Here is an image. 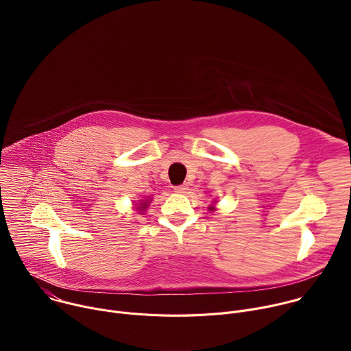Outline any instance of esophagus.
Wrapping results in <instances>:
<instances>
[{
    "mask_svg": "<svg viewBox=\"0 0 351 351\" xmlns=\"http://www.w3.org/2000/svg\"><path fill=\"white\" fill-rule=\"evenodd\" d=\"M176 193H186L187 191V186L186 184H180V186H175V189H173Z\"/></svg>",
    "mask_w": 351,
    "mask_h": 351,
    "instance_id": "obj_1",
    "label": "esophagus"
}]
</instances>
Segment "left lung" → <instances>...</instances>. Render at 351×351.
<instances>
[{"instance_id":"obj_1","label":"left lung","mask_w":351,"mask_h":351,"mask_svg":"<svg viewBox=\"0 0 351 351\" xmlns=\"http://www.w3.org/2000/svg\"><path fill=\"white\" fill-rule=\"evenodd\" d=\"M210 210H211V211H213V210H215V208H214V207H213V206H211V207H210Z\"/></svg>"}]
</instances>
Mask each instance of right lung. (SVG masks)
Returning <instances> with one entry per match:
<instances>
[{"mask_svg":"<svg viewBox=\"0 0 351 351\" xmlns=\"http://www.w3.org/2000/svg\"><path fill=\"white\" fill-rule=\"evenodd\" d=\"M148 203H149V199H145V202H141V203H140V206H138L136 210H140V211H145V208H147Z\"/></svg>","mask_w":351,"mask_h":351,"instance_id":"add662e5","label":"right lung"}]
</instances>
